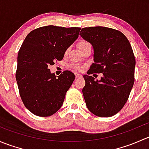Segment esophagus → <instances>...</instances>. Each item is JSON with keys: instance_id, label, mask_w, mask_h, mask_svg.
Wrapping results in <instances>:
<instances>
[{"instance_id": "obj_1", "label": "esophagus", "mask_w": 149, "mask_h": 149, "mask_svg": "<svg viewBox=\"0 0 149 149\" xmlns=\"http://www.w3.org/2000/svg\"><path fill=\"white\" fill-rule=\"evenodd\" d=\"M75 76H76V79H79V78L82 77V75L80 74V73H75Z\"/></svg>"}]
</instances>
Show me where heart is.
I'll use <instances>...</instances> for the list:
<instances>
[{"instance_id":"heart-1","label":"heart","mask_w":149,"mask_h":149,"mask_svg":"<svg viewBox=\"0 0 149 149\" xmlns=\"http://www.w3.org/2000/svg\"><path fill=\"white\" fill-rule=\"evenodd\" d=\"M88 43L86 42H84V41H82V42H80L78 44V47H79V48L80 49L81 47H82L86 45H88ZM68 52V50L66 51L65 53H67ZM71 68H73L76 69V70H81L82 69H83V66L81 65H71Z\"/></svg>"}]
</instances>
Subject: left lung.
<instances>
[{
  "label": "left lung",
  "instance_id": "left-lung-1",
  "mask_svg": "<svg viewBox=\"0 0 149 149\" xmlns=\"http://www.w3.org/2000/svg\"><path fill=\"white\" fill-rule=\"evenodd\" d=\"M80 35L94 48V61L84 75L82 89L87 108L98 117H112L121 110L134 84L136 59L127 37L114 29L94 26ZM102 72L100 80L90 76Z\"/></svg>",
  "mask_w": 149,
  "mask_h": 149
}]
</instances>
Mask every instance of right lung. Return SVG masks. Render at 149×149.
<instances>
[{
	"label": "right lung",
	"mask_w": 149,
	"mask_h": 149,
	"mask_svg": "<svg viewBox=\"0 0 149 149\" xmlns=\"http://www.w3.org/2000/svg\"><path fill=\"white\" fill-rule=\"evenodd\" d=\"M79 27L52 25L30 31L18 53L16 79L24 104L34 115L48 117L62 107L75 79L69 70L57 77L49 65L63 60L66 49L79 37Z\"/></svg>",
	"instance_id": "right-lung-1"
}]
</instances>
